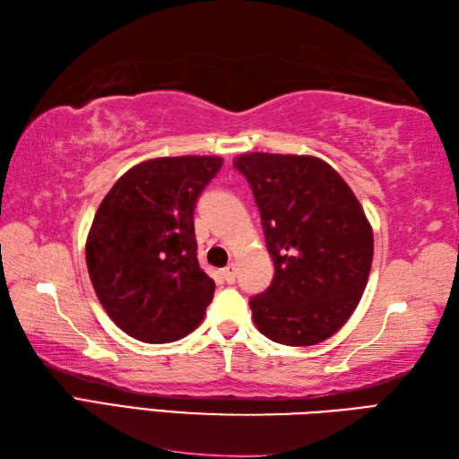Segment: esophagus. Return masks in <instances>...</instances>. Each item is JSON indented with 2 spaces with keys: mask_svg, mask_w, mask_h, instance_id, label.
<instances>
[{
  "mask_svg": "<svg viewBox=\"0 0 459 459\" xmlns=\"http://www.w3.org/2000/svg\"><path fill=\"white\" fill-rule=\"evenodd\" d=\"M236 273H238L236 264H228V266L221 271V278H223V281H226L228 284H233V282H236Z\"/></svg>",
  "mask_w": 459,
  "mask_h": 459,
  "instance_id": "34e87169",
  "label": "esophagus"
}]
</instances>
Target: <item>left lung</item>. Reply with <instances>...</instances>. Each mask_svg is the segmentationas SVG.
I'll list each match as a JSON object with an SVG mask.
<instances>
[{"instance_id": "left-lung-1", "label": "left lung", "mask_w": 459, "mask_h": 459, "mask_svg": "<svg viewBox=\"0 0 459 459\" xmlns=\"http://www.w3.org/2000/svg\"><path fill=\"white\" fill-rule=\"evenodd\" d=\"M233 167L251 186L274 261L271 286L249 301L256 329L288 346L329 339L359 306L372 268L374 233L359 198L314 155L255 152Z\"/></svg>"}]
</instances>
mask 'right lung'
Wrapping results in <instances>:
<instances>
[{"mask_svg":"<svg viewBox=\"0 0 459 459\" xmlns=\"http://www.w3.org/2000/svg\"><path fill=\"white\" fill-rule=\"evenodd\" d=\"M221 163L216 155L138 163L97 208L85 243L89 278L130 337L171 342L204 319L216 284L198 264L193 216Z\"/></svg>","mask_w":459,"mask_h":459,"instance_id":"add662e5","label":"right lung"}]
</instances>
